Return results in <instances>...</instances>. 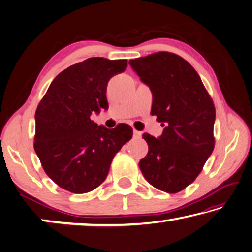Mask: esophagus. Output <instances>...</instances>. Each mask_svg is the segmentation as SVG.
<instances>
[{"label": "esophagus", "mask_w": 252, "mask_h": 252, "mask_svg": "<svg viewBox=\"0 0 252 252\" xmlns=\"http://www.w3.org/2000/svg\"><path fill=\"white\" fill-rule=\"evenodd\" d=\"M133 133H134V137H136V138L141 137V135H142L141 131H138V130H136V129H134Z\"/></svg>", "instance_id": "34e87169"}]
</instances>
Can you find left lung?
Returning a JSON list of instances; mask_svg holds the SVG:
<instances>
[{
    "label": "left lung",
    "mask_w": 252,
    "mask_h": 252,
    "mask_svg": "<svg viewBox=\"0 0 252 252\" xmlns=\"http://www.w3.org/2000/svg\"><path fill=\"white\" fill-rule=\"evenodd\" d=\"M129 64L151 88V114L165 127L158 138L143 134L148 153L139 168L154 188L177 193L194 182L212 154L216 107L195 69L175 53L159 51Z\"/></svg>",
    "instance_id": "8db88e82"
}]
</instances>
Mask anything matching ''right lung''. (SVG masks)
<instances>
[{"instance_id":"add662e5","label":"right lung","mask_w":252,"mask_h":252,"mask_svg":"<svg viewBox=\"0 0 252 252\" xmlns=\"http://www.w3.org/2000/svg\"><path fill=\"white\" fill-rule=\"evenodd\" d=\"M126 68V59L89 58L61 71L39 102L33 146L61 189L82 194L98 188L114 156L133 137L127 124L108 129L90 119L94 111L108 109L107 84Z\"/></svg>"}]
</instances>
